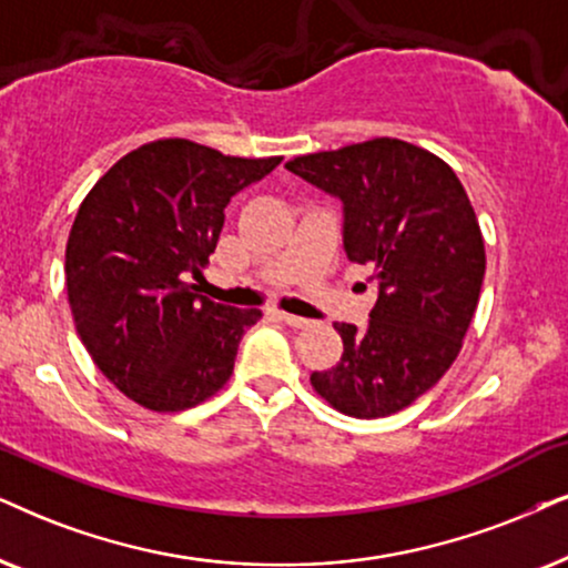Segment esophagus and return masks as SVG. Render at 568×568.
<instances>
[{
    "label": "esophagus",
    "instance_id": "obj_1",
    "mask_svg": "<svg viewBox=\"0 0 568 568\" xmlns=\"http://www.w3.org/2000/svg\"><path fill=\"white\" fill-rule=\"evenodd\" d=\"M275 314H277V320H283L285 325H291V327H296V329L312 325V322L304 320V317H296V314H288V312H275Z\"/></svg>",
    "mask_w": 568,
    "mask_h": 568
}]
</instances>
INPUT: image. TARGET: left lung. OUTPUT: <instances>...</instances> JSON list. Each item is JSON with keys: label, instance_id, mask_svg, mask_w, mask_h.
<instances>
[{"label": "left lung", "instance_id": "8db88e82", "mask_svg": "<svg viewBox=\"0 0 568 568\" xmlns=\"http://www.w3.org/2000/svg\"><path fill=\"white\" fill-rule=\"evenodd\" d=\"M293 175L343 204V248L375 267L367 329L335 322L343 356L312 372L329 406L356 419L390 416L427 393L475 317L485 241L462 181L440 156L398 139L296 156Z\"/></svg>", "mask_w": 568, "mask_h": 568}]
</instances>
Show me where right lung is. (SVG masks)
Masks as SVG:
<instances>
[{"instance_id":"obj_1","label":"right lung","mask_w":568,"mask_h":568,"mask_svg":"<svg viewBox=\"0 0 568 568\" xmlns=\"http://www.w3.org/2000/svg\"><path fill=\"white\" fill-rule=\"evenodd\" d=\"M283 156L243 160L189 139L143 143L99 178L64 248L75 329L102 375L152 412H183L233 375L260 308L199 296L225 206Z\"/></svg>"}]
</instances>
